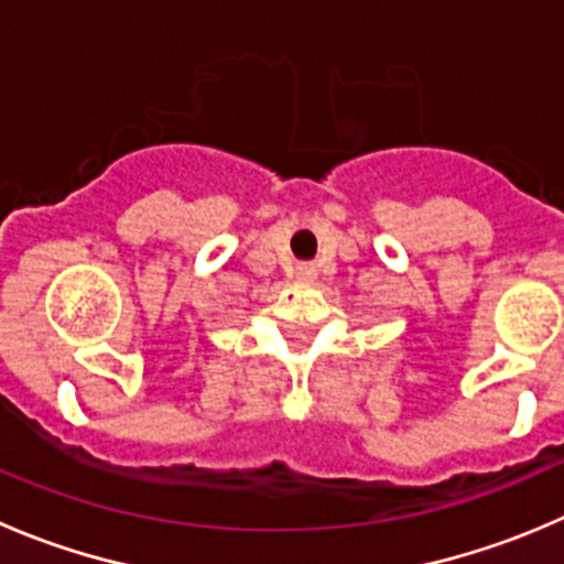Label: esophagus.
<instances>
[{"label":"esophagus","mask_w":564,"mask_h":564,"mask_svg":"<svg viewBox=\"0 0 564 564\" xmlns=\"http://www.w3.org/2000/svg\"><path fill=\"white\" fill-rule=\"evenodd\" d=\"M314 275H316L314 264H297V267H294V278H300V281H311Z\"/></svg>","instance_id":"esophagus-1"}]
</instances>
